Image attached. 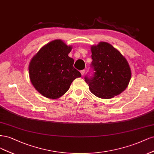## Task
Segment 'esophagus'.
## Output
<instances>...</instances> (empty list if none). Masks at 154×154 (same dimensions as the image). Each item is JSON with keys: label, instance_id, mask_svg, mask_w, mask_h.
I'll return each instance as SVG.
<instances>
[{"label": "esophagus", "instance_id": "1", "mask_svg": "<svg viewBox=\"0 0 154 154\" xmlns=\"http://www.w3.org/2000/svg\"><path fill=\"white\" fill-rule=\"evenodd\" d=\"M85 70H81V73L82 75H84V73H85Z\"/></svg>", "mask_w": 154, "mask_h": 154}]
</instances>
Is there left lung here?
Returning <instances> with one entry per match:
<instances>
[{
    "label": "left lung",
    "mask_w": 154,
    "mask_h": 154,
    "mask_svg": "<svg viewBox=\"0 0 154 154\" xmlns=\"http://www.w3.org/2000/svg\"><path fill=\"white\" fill-rule=\"evenodd\" d=\"M92 75H86L85 81L91 92L97 97L108 99L125 90L131 78L126 59L111 45L100 42L91 47Z\"/></svg>",
    "instance_id": "left-lung-1"
}]
</instances>
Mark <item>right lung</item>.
<instances>
[{
    "label": "right lung",
    "instance_id": "add662e5",
    "mask_svg": "<svg viewBox=\"0 0 154 154\" xmlns=\"http://www.w3.org/2000/svg\"><path fill=\"white\" fill-rule=\"evenodd\" d=\"M72 47L56 39L43 47L31 59L29 72L36 90L48 98L61 97L73 80L81 74L73 67L74 60L68 56Z\"/></svg>",
    "mask_w": 154,
    "mask_h": 154
}]
</instances>
